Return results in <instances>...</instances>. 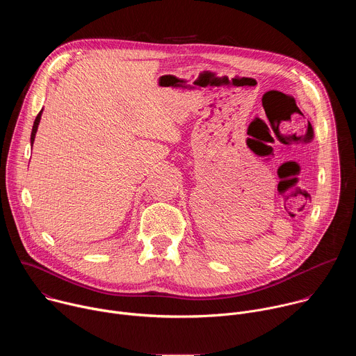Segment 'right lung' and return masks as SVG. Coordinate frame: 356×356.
Here are the masks:
<instances>
[{"label": "right lung", "instance_id": "1", "mask_svg": "<svg viewBox=\"0 0 356 356\" xmlns=\"http://www.w3.org/2000/svg\"><path fill=\"white\" fill-rule=\"evenodd\" d=\"M40 117H42V110L40 113L36 115L35 118V122H33V127H32V134H31V145H33V140H35V135H36V131H38V125L40 122Z\"/></svg>", "mask_w": 356, "mask_h": 356}]
</instances>
